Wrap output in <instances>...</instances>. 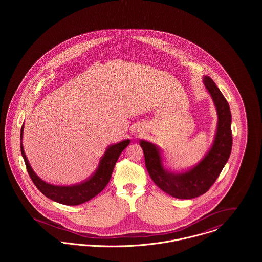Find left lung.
Instances as JSON below:
<instances>
[{"label": "left lung", "instance_id": "obj_1", "mask_svg": "<svg viewBox=\"0 0 262 262\" xmlns=\"http://www.w3.org/2000/svg\"><path fill=\"white\" fill-rule=\"evenodd\" d=\"M203 84L213 100L218 119L212 145L200 162L187 171L173 172L165 164L158 145L142 139L139 142L152 181L163 191L180 200H191L205 193L223 170L232 150L230 106L209 76L203 75Z\"/></svg>", "mask_w": 262, "mask_h": 262}]
</instances>
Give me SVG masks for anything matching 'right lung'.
Wrapping results in <instances>:
<instances>
[{
  "label": "right lung",
  "mask_w": 262,
  "mask_h": 262,
  "mask_svg": "<svg viewBox=\"0 0 262 262\" xmlns=\"http://www.w3.org/2000/svg\"><path fill=\"white\" fill-rule=\"evenodd\" d=\"M24 128L25 125H23L20 130V151L28 174L34 185L45 196L64 205H78L100 193L108 185L120 154L130 143L129 139H125L119 143L110 145L101 158L96 171L86 181L73 186H57L43 181L33 171L24 149Z\"/></svg>",
  "instance_id": "obj_1"
}]
</instances>
